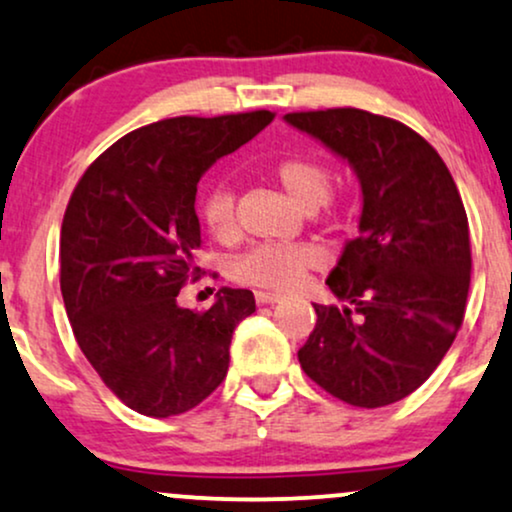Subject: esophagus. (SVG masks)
I'll return each instance as SVG.
<instances>
[{"label": "esophagus", "instance_id": "34e87169", "mask_svg": "<svg viewBox=\"0 0 512 512\" xmlns=\"http://www.w3.org/2000/svg\"><path fill=\"white\" fill-rule=\"evenodd\" d=\"M255 300L260 305H276V303H281L283 300V295H279V293H267V291H257L255 293Z\"/></svg>", "mask_w": 512, "mask_h": 512}]
</instances>
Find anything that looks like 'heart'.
I'll list each match as a JSON object with an SVG mask.
<instances>
[{"label":"heart","instance_id":"b5f03b06","mask_svg":"<svg viewBox=\"0 0 512 512\" xmlns=\"http://www.w3.org/2000/svg\"><path fill=\"white\" fill-rule=\"evenodd\" d=\"M274 178L295 205L303 207L305 212H315L329 200L331 171L315 157L283 159L276 164ZM197 217L212 238L231 240L236 236V197L231 188L217 183V186L202 190L197 197ZM317 262V250L305 243H260L233 260L231 276L248 286L288 291Z\"/></svg>","mask_w":512,"mask_h":512}]
</instances>
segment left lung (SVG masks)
Wrapping results in <instances>:
<instances>
[{"mask_svg": "<svg viewBox=\"0 0 512 512\" xmlns=\"http://www.w3.org/2000/svg\"><path fill=\"white\" fill-rule=\"evenodd\" d=\"M283 121L348 162L362 190L360 233L326 279L343 305H315L300 367L343 403L384 408L432 377L463 324V200L439 152L405 123L350 107Z\"/></svg>", "mask_w": 512, "mask_h": 512, "instance_id": "1", "label": "left lung"}]
</instances>
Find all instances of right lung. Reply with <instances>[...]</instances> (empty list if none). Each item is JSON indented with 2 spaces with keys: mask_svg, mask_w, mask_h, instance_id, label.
<instances>
[{
  "mask_svg": "<svg viewBox=\"0 0 512 512\" xmlns=\"http://www.w3.org/2000/svg\"><path fill=\"white\" fill-rule=\"evenodd\" d=\"M272 112L176 116L123 135L73 190L61 224V295L83 355L128 408L193 410L224 381L233 329L255 295L224 286L205 312L178 305L197 276V183Z\"/></svg>",
  "mask_w": 512,
  "mask_h": 512,
  "instance_id": "1",
  "label": "right lung"
}]
</instances>
